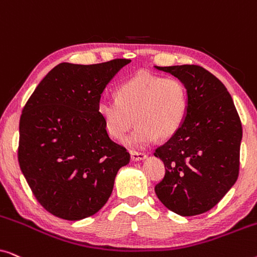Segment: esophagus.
<instances>
[{
    "label": "esophagus",
    "instance_id": "1",
    "mask_svg": "<svg viewBox=\"0 0 257 257\" xmlns=\"http://www.w3.org/2000/svg\"><path fill=\"white\" fill-rule=\"evenodd\" d=\"M130 154H131L132 161H140V160H144L146 158V154L145 153L136 152V151H131V152H130Z\"/></svg>",
    "mask_w": 257,
    "mask_h": 257
}]
</instances>
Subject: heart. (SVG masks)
<instances>
[{
    "label": "heart",
    "instance_id": "obj_1",
    "mask_svg": "<svg viewBox=\"0 0 257 257\" xmlns=\"http://www.w3.org/2000/svg\"><path fill=\"white\" fill-rule=\"evenodd\" d=\"M188 90L180 79L139 72L117 89V99L100 98L98 115L108 136L122 140L135 120L138 125L126 144L144 149L157 138L173 137L184 124Z\"/></svg>",
    "mask_w": 257,
    "mask_h": 257
}]
</instances>
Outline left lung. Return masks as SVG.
<instances>
[{
  "instance_id": "left-lung-1",
  "label": "left lung",
  "mask_w": 257,
  "mask_h": 257,
  "mask_svg": "<svg viewBox=\"0 0 257 257\" xmlns=\"http://www.w3.org/2000/svg\"><path fill=\"white\" fill-rule=\"evenodd\" d=\"M156 68L184 82L188 110L180 130L154 152L166 170L154 191L172 212L199 215L217 205L237 180L240 117L226 86L202 66Z\"/></svg>"
}]
</instances>
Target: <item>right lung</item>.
Listing matches in <instances>:
<instances>
[{
    "instance_id": "add662e5",
    "label": "right lung",
    "mask_w": 257,
    "mask_h": 257,
    "mask_svg": "<svg viewBox=\"0 0 257 257\" xmlns=\"http://www.w3.org/2000/svg\"><path fill=\"white\" fill-rule=\"evenodd\" d=\"M130 59L61 63L38 84L20 119L19 163L35 198L52 215L76 221L110 198L119 168L130 161L108 137L97 104Z\"/></svg>"
}]
</instances>
